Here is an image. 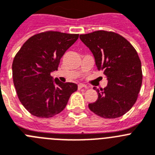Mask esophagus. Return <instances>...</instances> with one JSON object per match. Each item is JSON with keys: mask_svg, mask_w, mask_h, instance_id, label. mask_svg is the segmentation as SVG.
I'll list each match as a JSON object with an SVG mask.
<instances>
[{"mask_svg": "<svg viewBox=\"0 0 155 155\" xmlns=\"http://www.w3.org/2000/svg\"><path fill=\"white\" fill-rule=\"evenodd\" d=\"M82 88L87 89L88 87H87L86 85H84V84H82V83H80V84H79V85H78V89H79V90H80V89H82Z\"/></svg>", "mask_w": 155, "mask_h": 155, "instance_id": "esophagus-1", "label": "esophagus"}]
</instances>
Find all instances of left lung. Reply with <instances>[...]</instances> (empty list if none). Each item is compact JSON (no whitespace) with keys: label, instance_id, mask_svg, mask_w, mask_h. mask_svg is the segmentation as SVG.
Instances as JSON below:
<instances>
[{"label":"left lung","instance_id":"left-lung-1","mask_svg":"<svg viewBox=\"0 0 155 155\" xmlns=\"http://www.w3.org/2000/svg\"><path fill=\"white\" fill-rule=\"evenodd\" d=\"M90 48L98 70L107 78V86L100 91L97 100L89 108L98 116L115 118L131 109L142 85L141 61L135 48L126 38L114 32L94 31L79 36Z\"/></svg>","mask_w":155,"mask_h":155}]
</instances>
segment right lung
I'll use <instances>...</instances> for the list:
<instances>
[{
	"label": "right lung",
	"instance_id": "right-lung-1",
	"mask_svg": "<svg viewBox=\"0 0 155 155\" xmlns=\"http://www.w3.org/2000/svg\"><path fill=\"white\" fill-rule=\"evenodd\" d=\"M79 34L45 31L28 39L12 63V77L21 104L30 114L48 118L64 110L71 94L77 91L73 83L54 81L51 72L58 70L64 52Z\"/></svg>",
	"mask_w": 155,
	"mask_h": 155
}]
</instances>
